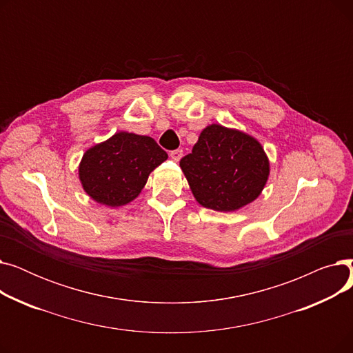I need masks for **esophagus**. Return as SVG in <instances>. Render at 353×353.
Masks as SVG:
<instances>
[{
    "mask_svg": "<svg viewBox=\"0 0 353 353\" xmlns=\"http://www.w3.org/2000/svg\"><path fill=\"white\" fill-rule=\"evenodd\" d=\"M170 157H172V160L179 161L183 157V150H181V148H177V150H172L170 152Z\"/></svg>",
    "mask_w": 353,
    "mask_h": 353,
    "instance_id": "esophagus-1",
    "label": "esophagus"
}]
</instances>
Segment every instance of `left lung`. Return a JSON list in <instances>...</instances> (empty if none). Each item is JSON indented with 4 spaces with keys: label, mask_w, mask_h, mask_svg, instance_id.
<instances>
[{
    "label": "left lung",
    "mask_w": 353,
    "mask_h": 353,
    "mask_svg": "<svg viewBox=\"0 0 353 353\" xmlns=\"http://www.w3.org/2000/svg\"><path fill=\"white\" fill-rule=\"evenodd\" d=\"M180 167L196 200L216 212H234L249 205L269 177V160L261 143L220 124L203 130Z\"/></svg>",
    "instance_id": "8db88e82"
}]
</instances>
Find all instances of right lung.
Listing matches in <instances>:
<instances>
[{"instance_id":"right-lung-1","label":"right lung","mask_w":353,"mask_h":353,"mask_svg":"<svg viewBox=\"0 0 353 353\" xmlns=\"http://www.w3.org/2000/svg\"><path fill=\"white\" fill-rule=\"evenodd\" d=\"M167 153L152 139L120 132L84 153L80 180L85 193L101 205L117 208L134 200Z\"/></svg>"}]
</instances>
